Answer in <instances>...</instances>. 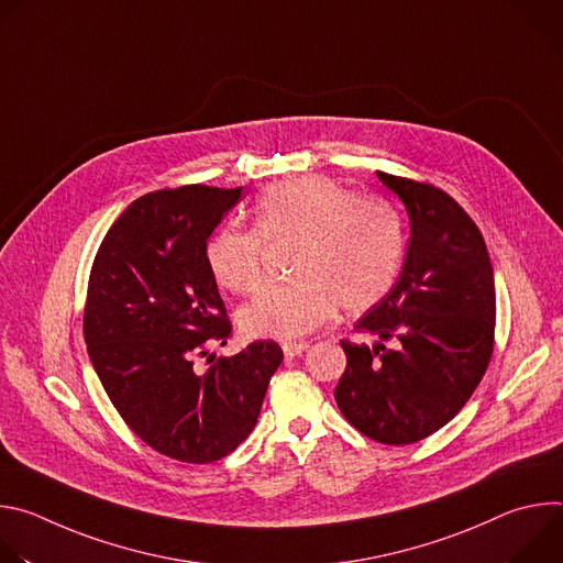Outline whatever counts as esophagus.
<instances>
[{
  "label": "esophagus",
  "instance_id": "esophagus-1",
  "mask_svg": "<svg viewBox=\"0 0 563 563\" xmlns=\"http://www.w3.org/2000/svg\"><path fill=\"white\" fill-rule=\"evenodd\" d=\"M309 347V343H305V341H300V343H285L283 345V352H285V356H300L305 350Z\"/></svg>",
  "mask_w": 563,
  "mask_h": 563
}]
</instances>
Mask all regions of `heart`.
Returning a JSON list of instances; mask_svg holds the SVG:
<instances>
[{"instance_id":"heart-1","label":"heart","mask_w":563,"mask_h":563,"mask_svg":"<svg viewBox=\"0 0 563 563\" xmlns=\"http://www.w3.org/2000/svg\"><path fill=\"white\" fill-rule=\"evenodd\" d=\"M256 229L220 227L205 258L213 280L235 294L263 278L265 238H298L294 280L265 285L243 309L250 336L289 341L323 325L336 311H363L394 285L406 252L404 222L380 198H356L328 178L269 187L254 205Z\"/></svg>"}]
</instances>
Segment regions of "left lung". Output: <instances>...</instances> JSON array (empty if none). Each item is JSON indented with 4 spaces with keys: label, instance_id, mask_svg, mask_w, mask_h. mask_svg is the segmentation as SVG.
Listing matches in <instances>:
<instances>
[{
    "label": "left lung",
    "instance_id": "1",
    "mask_svg": "<svg viewBox=\"0 0 563 563\" xmlns=\"http://www.w3.org/2000/svg\"><path fill=\"white\" fill-rule=\"evenodd\" d=\"M376 176L406 205L410 243L396 285L356 323L378 341H341L347 367L334 396L358 432L408 445L450 423L484 378L495 347V274L484 235L456 200L426 183Z\"/></svg>",
    "mask_w": 563,
    "mask_h": 563
}]
</instances>
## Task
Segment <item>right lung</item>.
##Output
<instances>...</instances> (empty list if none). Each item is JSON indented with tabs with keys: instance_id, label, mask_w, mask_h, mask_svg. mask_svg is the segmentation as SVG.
<instances>
[{
	"instance_id": "right-lung-1",
	"label": "right lung",
	"mask_w": 563,
	"mask_h": 563,
	"mask_svg": "<svg viewBox=\"0 0 563 563\" xmlns=\"http://www.w3.org/2000/svg\"><path fill=\"white\" fill-rule=\"evenodd\" d=\"M243 187L187 185L131 202L104 235L89 276L85 341L124 423L153 450L211 463L243 443L283 361L256 341L198 372L231 323L205 250Z\"/></svg>"
}]
</instances>
